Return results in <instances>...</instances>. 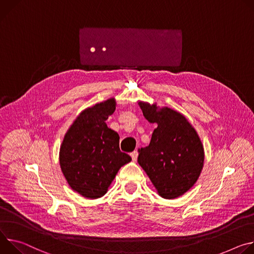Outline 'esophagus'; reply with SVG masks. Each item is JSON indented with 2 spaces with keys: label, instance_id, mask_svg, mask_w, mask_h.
I'll list each match as a JSON object with an SVG mask.
<instances>
[{
  "label": "esophagus",
  "instance_id": "1",
  "mask_svg": "<svg viewBox=\"0 0 254 254\" xmlns=\"http://www.w3.org/2000/svg\"><path fill=\"white\" fill-rule=\"evenodd\" d=\"M130 155H131V157H132V160H133V161H136V160H137V157H138V152H137V151H133V152H131V153H130Z\"/></svg>",
  "mask_w": 254,
  "mask_h": 254
}]
</instances>
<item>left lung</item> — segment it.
<instances>
[{
    "instance_id": "8db88e82",
    "label": "left lung",
    "mask_w": 254,
    "mask_h": 254,
    "mask_svg": "<svg viewBox=\"0 0 254 254\" xmlns=\"http://www.w3.org/2000/svg\"><path fill=\"white\" fill-rule=\"evenodd\" d=\"M143 116L156 123L150 143L139 149L138 163L143 168L158 194L176 199L198 181L204 166L205 152L201 139L180 112L156 103L138 102Z\"/></svg>"
}]
</instances>
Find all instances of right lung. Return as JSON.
Wrapping results in <instances>:
<instances>
[{"instance_id": "1", "label": "right lung", "mask_w": 254, "mask_h": 254, "mask_svg": "<svg viewBox=\"0 0 254 254\" xmlns=\"http://www.w3.org/2000/svg\"><path fill=\"white\" fill-rule=\"evenodd\" d=\"M115 109L114 98L84 109L61 145L62 172L69 187L84 198L103 196L121 166L131 161L119 148L118 133L106 124Z\"/></svg>"}]
</instances>
